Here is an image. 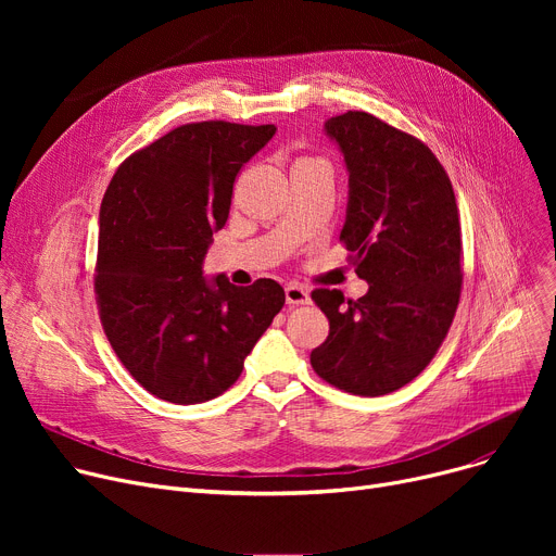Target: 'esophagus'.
<instances>
[{
  "label": "esophagus",
  "instance_id": "obj_1",
  "mask_svg": "<svg viewBox=\"0 0 556 556\" xmlns=\"http://www.w3.org/2000/svg\"><path fill=\"white\" fill-rule=\"evenodd\" d=\"M286 302H288L290 306L308 304V302H311V295H308V290H306L304 286H300V283H290V286H286Z\"/></svg>",
  "mask_w": 556,
  "mask_h": 556
}]
</instances>
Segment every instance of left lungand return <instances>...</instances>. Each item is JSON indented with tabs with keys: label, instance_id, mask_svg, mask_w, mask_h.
<instances>
[{
	"label": "left lung",
	"instance_id": "left-lung-1",
	"mask_svg": "<svg viewBox=\"0 0 556 556\" xmlns=\"http://www.w3.org/2000/svg\"><path fill=\"white\" fill-rule=\"evenodd\" d=\"M325 132L349 170L340 241L369 283L358 300L317 288L329 338L311 352L327 383L383 396L417 378L444 342L459 302L455 193L426 143L367 112L331 116Z\"/></svg>",
	"mask_w": 556,
	"mask_h": 556
}]
</instances>
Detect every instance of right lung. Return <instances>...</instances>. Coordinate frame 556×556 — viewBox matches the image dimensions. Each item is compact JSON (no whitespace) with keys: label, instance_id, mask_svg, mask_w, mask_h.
Listing matches in <instances>:
<instances>
[{"label":"right lung","instance_id":"add662e5","mask_svg":"<svg viewBox=\"0 0 556 556\" xmlns=\"http://www.w3.org/2000/svg\"><path fill=\"white\" fill-rule=\"evenodd\" d=\"M277 128L187 124L132 153L99 212L97 302L103 331L135 381L191 405L237 383L286 295L273 279L233 286L204 277L233 180Z\"/></svg>","mask_w":556,"mask_h":556}]
</instances>
